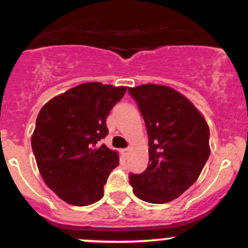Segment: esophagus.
Returning a JSON list of instances; mask_svg holds the SVG:
<instances>
[{
	"label": "esophagus",
	"mask_w": 248,
	"mask_h": 248,
	"mask_svg": "<svg viewBox=\"0 0 248 248\" xmlns=\"http://www.w3.org/2000/svg\"><path fill=\"white\" fill-rule=\"evenodd\" d=\"M129 152H130V148H124V150H122V153L124 155H128Z\"/></svg>",
	"instance_id": "esophagus-1"
}]
</instances>
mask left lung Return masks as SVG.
Here are the masks:
<instances>
[{
    "instance_id": "left-lung-1",
    "label": "left lung",
    "mask_w": 248,
    "mask_h": 248,
    "mask_svg": "<svg viewBox=\"0 0 248 248\" xmlns=\"http://www.w3.org/2000/svg\"><path fill=\"white\" fill-rule=\"evenodd\" d=\"M148 135L150 161L141 174H129L135 196L167 203L185 192L209 157V128L197 108L171 87H129Z\"/></svg>"
}]
</instances>
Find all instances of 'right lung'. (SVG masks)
Returning <instances> with one entry per match:
<instances>
[{"label": "right lung", "instance_id": "add662e5", "mask_svg": "<svg viewBox=\"0 0 248 248\" xmlns=\"http://www.w3.org/2000/svg\"><path fill=\"white\" fill-rule=\"evenodd\" d=\"M125 86L86 82L56 96L40 110L31 147L46 185L73 206L103 197V186L119 164L118 153L101 145L106 119Z\"/></svg>", "mask_w": 248, "mask_h": 248}]
</instances>
